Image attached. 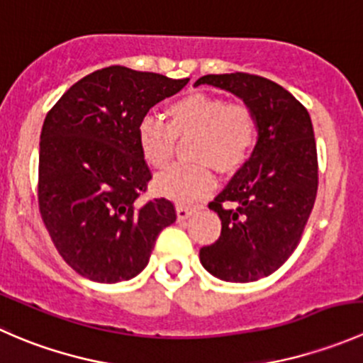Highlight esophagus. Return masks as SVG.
Instances as JSON below:
<instances>
[{
    "label": "esophagus",
    "mask_w": 363,
    "mask_h": 363,
    "mask_svg": "<svg viewBox=\"0 0 363 363\" xmlns=\"http://www.w3.org/2000/svg\"><path fill=\"white\" fill-rule=\"evenodd\" d=\"M175 211H177V219H179V221H184V219H188L189 216H191L193 212L196 211V208L195 207H189V205L179 203L177 207H175Z\"/></svg>",
    "instance_id": "1"
}]
</instances>
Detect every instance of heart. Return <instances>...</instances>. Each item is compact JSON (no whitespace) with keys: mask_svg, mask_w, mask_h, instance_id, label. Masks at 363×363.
Listing matches in <instances>:
<instances>
[{"mask_svg":"<svg viewBox=\"0 0 363 363\" xmlns=\"http://www.w3.org/2000/svg\"><path fill=\"white\" fill-rule=\"evenodd\" d=\"M168 126L155 117H144L137 128L142 156L151 167L163 168L172 160L175 137L195 135L191 145L195 164H175L155 179L160 195L181 203L202 199L214 188L211 163L230 172L247 160L258 133L256 117L242 104L226 105L218 96L191 93L167 107Z\"/></svg>","mask_w":363,"mask_h":363,"instance_id":"obj_1","label":"heart"}]
</instances>
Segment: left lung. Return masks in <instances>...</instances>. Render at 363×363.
<instances>
[{
	"label": "left lung",
	"instance_id": "1",
	"mask_svg": "<svg viewBox=\"0 0 363 363\" xmlns=\"http://www.w3.org/2000/svg\"><path fill=\"white\" fill-rule=\"evenodd\" d=\"M244 101L256 117L251 158L208 203L221 235L200 250L208 274L228 283H252L276 272L294 252L318 191L313 123L302 104L279 84L250 73L203 75ZM232 206V209H228Z\"/></svg>",
	"mask_w": 363,
	"mask_h": 363
}]
</instances>
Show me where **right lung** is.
Instances as JSON below:
<instances>
[{"instance_id":"obj_1","label":"right lung","mask_w":363,"mask_h":363,"mask_svg":"<svg viewBox=\"0 0 363 363\" xmlns=\"http://www.w3.org/2000/svg\"><path fill=\"white\" fill-rule=\"evenodd\" d=\"M189 79L108 67L89 73L47 113L40 135L38 205L65 262L96 283L133 279L156 237L175 221L174 203L138 196L151 170L137 128Z\"/></svg>"}]
</instances>
